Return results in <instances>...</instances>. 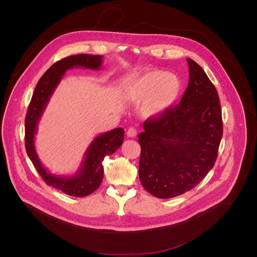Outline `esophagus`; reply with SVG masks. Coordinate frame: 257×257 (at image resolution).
<instances>
[{
  "label": "esophagus",
  "mask_w": 257,
  "mask_h": 257,
  "mask_svg": "<svg viewBox=\"0 0 257 257\" xmlns=\"http://www.w3.org/2000/svg\"><path fill=\"white\" fill-rule=\"evenodd\" d=\"M137 130L135 128V127H130L128 130H127V132H126V136L128 137V138H136L137 137Z\"/></svg>",
  "instance_id": "1"
}]
</instances>
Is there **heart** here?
I'll return each mask as SVG.
<instances>
[{
	"instance_id": "heart-1",
	"label": "heart",
	"mask_w": 257,
	"mask_h": 257,
	"mask_svg": "<svg viewBox=\"0 0 257 257\" xmlns=\"http://www.w3.org/2000/svg\"><path fill=\"white\" fill-rule=\"evenodd\" d=\"M119 91L125 103L134 106L143 104L145 115L157 117L177 104L183 92V83L176 74L150 70L126 77Z\"/></svg>"
}]
</instances>
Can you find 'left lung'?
<instances>
[{"mask_svg":"<svg viewBox=\"0 0 257 257\" xmlns=\"http://www.w3.org/2000/svg\"><path fill=\"white\" fill-rule=\"evenodd\" d=\"M189 83L179 105L148 118L139 135V175L144 188L160 199L192 190L214 167L222 137L218 92L203 68L186 59Z\"/></svg>","mask_w":257,"mask_h":257,"instance_id":"obj_1","label":"left lung"}]
</instances>
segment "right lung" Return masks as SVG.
<instances>
[{
  "instance_id": "1",
  "label": "right lung",
  "mask_w": 257,
  "mask_h": 257,
  "mask_svg": "<svg viewBox=\"0 0 257 257\" xmlns=\"http://www.w3.org/2000/svg\"><path fill=\"white\" fill-rule=\"evenodd\" d=\"M102 63V55L90 54L72 55L55 62L39 79L26 116V149L37 172L48 186L73 197L88 196L99 188L104 176L103 160L122 145L124 131L117 127L96 137L87 148L77 172L72 176H57L50 173L37 156L35 147L37 124L50 97L68 69L79 67L99 70Z\"/></svg>"
}]
</instances>
